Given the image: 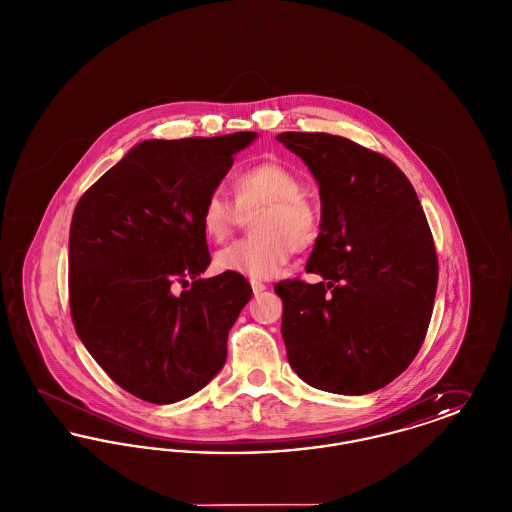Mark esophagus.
Segmentation results:
<instances>
[{
  "instance_id": "34e87169",
  "label": "esophagus",
  "mask_w": 512,
  "mask_h": 512,
  "mask_svg": "<svg viewBox=\"0 0 512 512\" xmlns=\"http://www.w3.org/2000/svg\"><path fill=\"white\" fill-rule=\"evenodd\" d=\"M251 290L255 295H259L261 292H265L267 290V286L263 284V282H257V280H251Z\"/></svg>"
}]
</instances>
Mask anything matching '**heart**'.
I'll return each mask as SVG.
<instances>
[{"label": "heart", "mask_w": 512, "mask_h": 512, "mask_svg": "<svg viewBox=\"0 0 512 512\" xmlns=\"http://www.w3.org/2000/svg\"><path fill=\"white\" fill-rule=\"evenodd\" d=\"M234 205L213 192L201 205L199 224L211 242H224L249 218L251 236L220 249L215 267L220 272L267 280L290 261L293 249L305 251L320 234V211L303 192L301 174L280 161L247 165L232 178Z\"/></svg>", "instance_id": "obj_1"}]
</instances>
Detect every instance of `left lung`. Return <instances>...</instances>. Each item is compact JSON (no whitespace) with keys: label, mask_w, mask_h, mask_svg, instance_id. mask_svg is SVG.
I'll return each mask as SVG.
<instances>
[{"label":"left lung","mask_w":512,"mask_h":512,"mask_svg":"<svg viewBox=\"0 0 512 512\" xmlns=\"http://www.w3.org/2000/svg\"><path fill=\"white\" fill-rule=\"evenodd\" d=\"M276 140L309 167L322 205L305 267L322 282L274 286L288 361L318 390H380L413 363L432 318L438 255L426 215L388 157L324 132Z\"/></svg>","instance_id":"obj_1"}]
</instances>
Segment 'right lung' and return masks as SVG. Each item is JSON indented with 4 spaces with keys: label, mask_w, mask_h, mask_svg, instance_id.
<instances>
[{
    "label": "right lung",
    "mask_w": 512,
    "mask_h": 512,
    "mask_svg": "<svg viewBox=\"0 0 512 512\" xmlns=\"http://www.w3.org/2000/svg\"><path fill=\"white\" fill-rule=\"evenodd\" d=\"M255 138L146 140L76 203L74 330L107 376L147 403L186 399L224 366L228 332L253 292L240 274L199 278L211 263L199 211Z\"/></svg>",
    "instance_id": "right-lung-1"
}]
</instances>
